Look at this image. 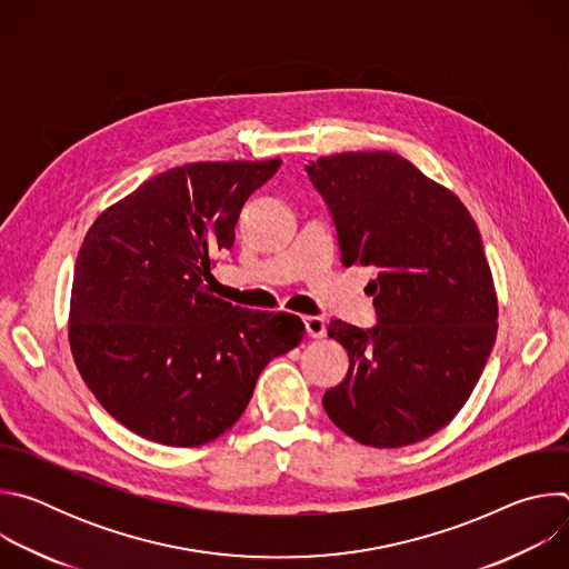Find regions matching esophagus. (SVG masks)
Listing matches in <instances>:
<instances>
[{
	"instance_id": "esophagus-1",
	"label": "esophagus",
	"mask_w": 569,
	"mask_h": 569,
	"mask_svg": "<svg viewBox=\"0 0 569 569\" xmlns=\"http://www.w3.org/2000/svg\"><path fill=\"white\" fill-rule=\"evenodd\" d=\"M303 327H306V333H308V338H323L327 336V323H323V319L321 317H303Z\"/></svg>"
}]
</instances>
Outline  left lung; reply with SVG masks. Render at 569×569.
Returning a JSON list of instances; mask_svg holds the SVG:
<instances>
[{
  "label": "left lung",
  "instance_id": "obj_1",
  "mask_svg": "<svg viewBox=\"0 0 569 569\" xmlns=\"http://www.w3.org/2000/svg\"><path fill=\"white\" fill-rule=\"evenodd\" d=\"M306 173L331 211L342 263L378 270L376 327H329L349 371L323 410L365 446L428 439L463 408L496 342L479 229L455 193L396 152L319 157Z\"/></svg>",
  "mask_w": 569,
  "mask_h": 569
}]
</instances>
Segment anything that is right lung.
Listing matches in <instances>:
<instances>
[{
    "label": "right lung",
    "mask_w": 569,
    "mask_h": 569,
    "mask_svg": "<svg viewBox=\"0 0 569 569\" xmlns=\"http://www.w3.org/2000/svg\"><path fill=\"white\" fill-rule=\"evenodd\" d=\"M281 167L196 161L106 209L78 252L69 308L76 367L130 432L202 446L246 412L263 367L295 349V315L254 312L209 292L248 198Z\"/></svg>",
    "instance_id": "obj_1"
}]
</instances>
